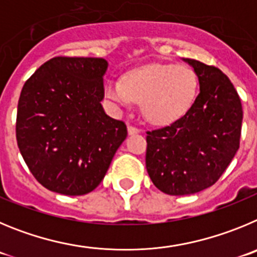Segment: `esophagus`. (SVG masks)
Segmentation results:
<instances>
[{"instance_id": "obj_1", "label": "esophagus", "mask_w": 257, "mask_h": 257, "mask_svg": "<svg viewBox=\"0 0 257 257\" xmlns=\"http://www.w3.org/2000/svg\"><path fill=\"white\" fill-rule=\"evenodd\" d=\"M128 133H129V134H136V133H140V129H138L137 126L128 125Z\"/></svg>"}]
</instances>
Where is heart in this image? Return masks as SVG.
<instances>
[{
    "mask_svg": "<svg viewBox=\"0 0 257 257\" xmlns=\"http://www.w3.org/2000/svg\"><path fill=\"white\" fill-rule=\"evenodd\" d=\"M195 71L184 65H149L126 74L124 82L110 79L108 98L120 106L142 102L146 119L157 125L170 124L187 114L197 93Z\"/></svg>",
    "mask_w": 257,
    "mask_h": 257,
    "instance_id": "obj_1",
    "label": "heart"
}]
</instances>
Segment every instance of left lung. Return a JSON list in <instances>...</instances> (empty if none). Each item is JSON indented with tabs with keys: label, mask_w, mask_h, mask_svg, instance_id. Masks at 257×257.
I'll list each match as a JSON object with an SVG mask.
<instances>
[{
	"label": "left lung",
	"mask_w": 257,
	"mask_h": 257,
	"mask_svg": "<svg viewBox=\"0 0 257 257\" xmlns=\"http://www.w3.org/2000/svg\"><path fill=\"white\" fill-rule=\"evenodd\" d=\"M200 93L187 114L146 132V168L166 195H192L216 183L239 149L241 98L220 69L192 59Z\"/></svg>",
	"instance_id": "obj_1"
}]
</instances>
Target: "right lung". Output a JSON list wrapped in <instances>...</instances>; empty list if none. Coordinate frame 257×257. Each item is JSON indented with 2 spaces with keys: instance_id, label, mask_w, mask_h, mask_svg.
Masks as SVG:
<instances>
[{
  "instance_id": "obj_1",
  "label": "right lung",
  "mask_w": 257,
  "mask_h": 257,
  "mask_svg": "<svg viewBox=\"0 0 257 257\" xmlns=\"http://www.w3.org/2000/svg\"><path fill=\"white\" fill-rule=\"evenodd\" d=\"M98 57L57 56L25 82L16 115V141L39 183L66 196L93 191L126 138V125L103 111Z\"/></svg>"
}]
</instances>
